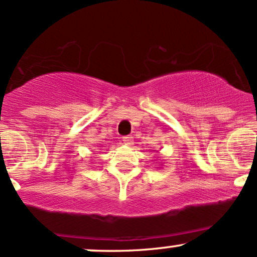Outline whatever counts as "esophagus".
Masks as SVG:
<instances>
[{
  "mask_svg": "<svg viewBox=\"0 0 257 257\" xmlns=\"http://www.w3.org/2000/svg\"><path fill=\"white\" fill-rule=\"evenodd\" d=\"M123 142H124L125 145H128V146H131V145H133V137H124L123 138Z\"/></svg>",
  "mask_w": 257,
  "mask_h": 257,
  "instance_id": "esophagus-1",
  "label": "esophagus"
}]
</instances>
